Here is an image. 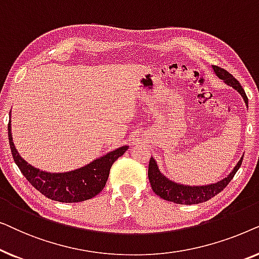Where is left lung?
<instances>
[{
    "mask_svg": "<svg viewBox=\"0 0 259 259\" xmlns=\"http://www.w3.org/2000/svg\"><path fill=\"white\" fill-rule=\"evenodd\" d=\"M212 69L215 75L219 79L224 80V82L228 86L232 87L233 90H236L238 93L242 95L244 102H245L246 107L249 106L247 104V97L244 92L243 87L240 86V83L230 74L228 70L224 68H221L218 66H212ZM244 154L240 157L239 161L237 162L235 167L231 172L229 173L225 178L219 180L217 183L213 184H207V185H184V184L176 183L173 180L168 179L167 177L162 175L159 169V166L155 161L153 157H151L150 165H148V179H150L152 190L154 191V193L159 196L162 199L172 201V203L182 204V205H192V204H199L204 203L208 199H211L212 197H214L215 194L222 192L223 190L228 186V184L231 182L233 176L236 175V172L238 171L240 165H242Z\"/></svg>",
    "mask_w": 259,
    "mask_h": 259,
    "instance_id": "obj_1",
    "label": "left lung"
}]
</instances>
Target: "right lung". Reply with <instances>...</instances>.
<instances>
[{"label":"right lung","instance_id":"1","mask_svg":"<svg viewBox=\"0 0 259 259\" xmlns=\"http://www.w3.org/2000/svg\"><path fill=\"white\" fill-rule=\"evenodd\" d=\"M10 116L12 111L9 112V118ZM8 137L14 161L28 182L44 196L61 203H77L88 200L100 193L107 182L112 165L130 147L125 145L115 148L94 159L90 164L72 171L47 172L29 164L17 152L13 141L12 119L8 125Z\"/></svg>","mask_w":259,"mask_h":259}]
</instances>
